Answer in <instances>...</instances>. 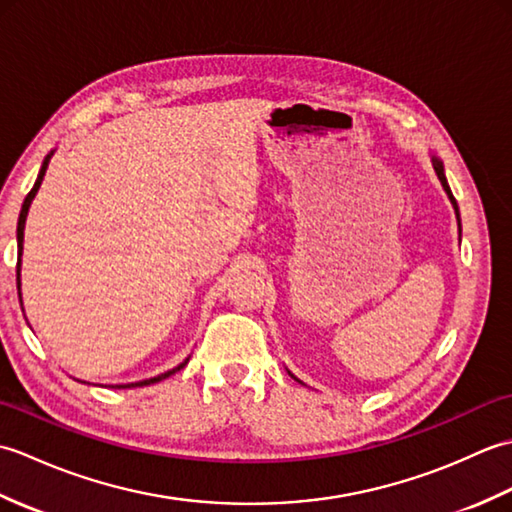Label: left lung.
I'll use <instances>...</instances> for the list:
<instances>
[{
  "mask_svg": "<svg viewBox=\"0 0 512 512\" xmlns=\"http://www.w3.org/2000/svg\"><path fill=\"white\" fill-rule=\"evenodd\" d=\"M431 165H433V169H436V176H438V180H440V184H442V189H444V193L449 195V200H451V204H453V209H455V217H458V226H460V233H462V224H460V209H458V202H455V198H453V193H451V189H449V182H447V176H444V165H442V160L436 156V154H431ZM290 374V372H288ZM292 376V374H290ZM295 380H299L297 376H292ZM301 383V380H299Z\"/></svg>",
  "mask_w": 512,
  "mask_h": 512,
  "instance_id": "obj_1",
  "label": "left lung"
}]
</instances>
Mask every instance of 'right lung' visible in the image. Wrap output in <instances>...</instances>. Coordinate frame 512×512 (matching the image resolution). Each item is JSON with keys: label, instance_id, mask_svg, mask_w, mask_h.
<instances>
[{"label": "right lung", "instance_id": "right-lung-1", "mask_svg": "<svg viewBox=\"0 0 512 512\" xmlns=\"http://www.w3.org/2000/svg\"><path fill=\"white\" fill-rule=\"evenodd\" d=\"M52 154H54V151H50V154H48L46 158H43V165H41V169H39V176H37V180H35V187L30 189V193L26 195L24 204H21V213H19V222H17V292H19V303H21V306H24V301H21V255H24V228H26V217H28L30 204H32V200H35V195H37V191H39V187H41V180H43V176H46V169H48V162H50ZM21 310H24V308H21ZM187 363H189V356L184 358V361H182L178 367L169 369V372H165V374H158V376L147 378V380H138V383L112 385V387L127 389V387H147V385H154V383H160L162 378H169L171 374L180 372V369H182L184 365H187Z\"/></svg>", "mask_w": 512, "mask_h": 512}]
</instances>
